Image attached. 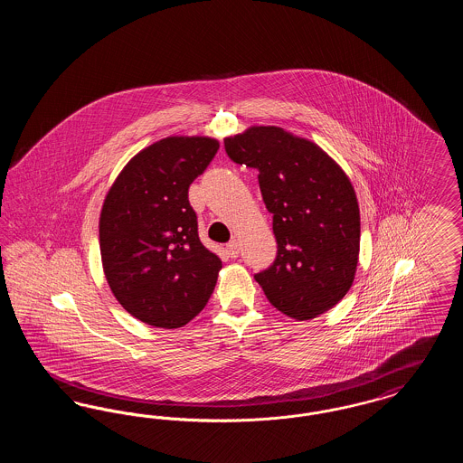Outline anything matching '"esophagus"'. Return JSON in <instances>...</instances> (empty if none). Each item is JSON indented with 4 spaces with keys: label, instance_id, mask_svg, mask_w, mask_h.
<instances>
[{
    "label": "esophagus",
    "instance_id": "1",
    "mask_svg": "<svg viewBox=\"0 0 463 463\" xmlns=\"http://www.w3.org/2000/svg\"><path fill=\"white\" fill-rule=\"evenodd\" d=\"M227 251H229V255L232 259H236L240 255V242L236 241V240L227 242Z\"/></svg>",
    "mask_w": 463,
    "mask_h": 463
}]
</instances>
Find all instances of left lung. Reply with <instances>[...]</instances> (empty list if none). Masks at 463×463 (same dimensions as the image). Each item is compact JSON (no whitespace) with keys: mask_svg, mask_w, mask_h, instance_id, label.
<instances>
[{"mask_svg":"<svg viewBox=\"0 0 463 463\" xmlns=\"http://www.w3.org/2000/svg\"><path fill=\"white\" fill-rule=\"evenodd\" d=\"M227 156L259 170L272 213L276 260L255 274L267 300L295 319H312L353 287L359 255V206L342 168L306 138L253 127L223 140Z\"/></svg>","mask_w":463,"mask_h":463,"instance_id":"obj_1","label":"left lung"}]
</instances>
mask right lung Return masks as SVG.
Wrapping results in <instances>:
<instances>
[{"mask_svg": "<svg viewBox=\"0 0 463 463\" xmlns=\"http://www.w3.org/2000/svg\"><path fill=\"white\" fill-rule=\"evenodd\" d=\"M219 142L168 137L140 151L112 184L100 213V253L110 289L133 317L180 328L208 304L222 260L198 234L189 185Z\"/></svg>", "mask_w": 463, "mask_h": 463, "instance_id": "add662e5", "label": "right lung"}]
</instances>
